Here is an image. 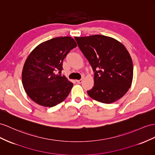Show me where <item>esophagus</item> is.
Masks as SVG:
<instances>
[{
    "mask_svg": "<svg viewBox=\"0 0 155 155\" xmlns=\"http://www.w3.org/2000/svg\"><path fill=\"white\" fill-rule=\"evenodd\" d=\"M76 82L78 83V84H81L82 82V79H81V80H77L76 81Z\"/></svg>",
    "mask_w": 155,
    "mask_h": 155,
    "instance_id": "34e87169",
    "label": "esophagus"
}]
</instances>
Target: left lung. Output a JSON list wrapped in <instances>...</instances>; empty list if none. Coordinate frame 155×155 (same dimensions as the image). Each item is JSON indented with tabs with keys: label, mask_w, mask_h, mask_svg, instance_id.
I'll return each instance as SVG.
<instances>
[{
	"label": "left lung",
	"mask_w": 155,
	"mask_h": 155,
	"mask_svg": "<svg viewBox=\"0 0 155 155\" xmlns=\"http://www.w3.org/2000/svg\"><path fill=\"white\" fill-rule=\"evenodd\" d=\"M74 38L94 72V86L87 91L88 96L104 104L124 96L133 79L132 60L125 46L104 35Z\"/></svg>",
	"instance_id": "8db88e82"
}]
</instances>
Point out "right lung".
<instances>
[{
	"mask_svg": "<svg viewBox=\"0 0 155 155\" xmlns=\"http://www.w3.org/2000/svg\"><path fill=\"white\" fill-rule=\"evenodd\" d=\"M75 47L73 38L56 37L40 44L31 51L22 71L23 88L31 100L49 107L65 100L73 84L60 73L63 59Z\"/></svg>",
	"mask_w": 155,
	"mask_h": 155,
	"instance_id": "add662e5",
	"label": "right lung"
}]
</instances>
